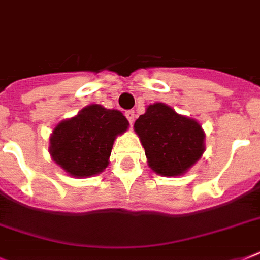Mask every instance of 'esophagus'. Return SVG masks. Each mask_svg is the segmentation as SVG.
I'll return each instance as SVG.
<instances>
[{"label": "esophagus", "instance_id": "1", "mask_svg": "<svg viewBox=\"0 0 260 260\" xmlns=\"http://www.w3.org/2000/svg\"><path fill=\"white\" fill-rule=\"evenodd\" d=\"M125 116H126V118H128V121H129V124H134L135 118H136V114H135L134 110H126Z\"/></svg>", "mask_w": 260, "mask_h": 260}]
</instances>
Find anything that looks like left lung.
Wrapping results in <instances>:
<instances>
[{"mask_svg": "<svg viewBox=\"0 0 260 260\" xmlns=\"http://www.w3.org/2000/svg\"><path fill=\"white\" fill-rule=\"evenodd\" d=\"M148 166L156 174L175 177L189 170L205 150L204 131L196 120L156 102L135 121Z\"/></svg>", "mask_w": 260, "mask_h": 260, "instance_id": "1", "label": "left lung"}]
</instances>
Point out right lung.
Masks as SVG:
<instances>
[{
	"instance_id": "right-lung-1",
	"label": "right lung",
	"mask_w": 260,
	"mask_h": 260,
	"mask_svg": "<svg viewBox=\"0 0 260 260\" xmlns=\"http://www.w3.org/2000/svg\"><path fill=\"white\" fill-rule=\"evenodd\" d=\"M128 125L118 110L95 104L86 106L75 117L55 126L50 140L52 159L74 177L100 174L109 163L114 139Z\"/></svg>"
}]
</instances>
